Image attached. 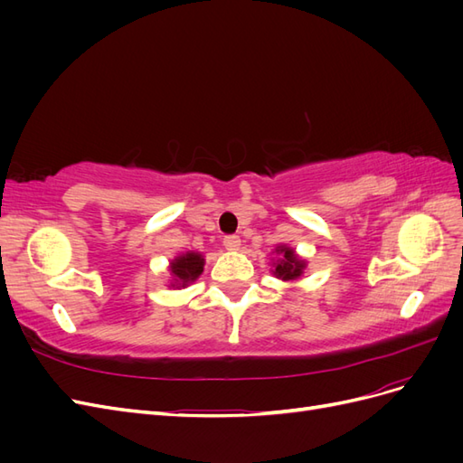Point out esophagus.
Segmentation results:
<instances>
[{
    "label": "esophagus",
    "instance_id": "obj_1",
    "mask_svg": "<svg viewBox=\"0 0 463 463\" xmlns=\"http://www.w3.org/2000/svg\"><path fill=\"white\" fill-rule=\"evenodd\" d=\"M223 247H226L228 250H240V247H241L240 235H226V237H223Z\"/></svg>",
    "mask_w": 463,
    "mask_h": 463
}]
</instances>
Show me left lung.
Segmentation results:
<instances>
[{
	"label": "left lung",
	"instance_id": "obj_1",
	"mask_svg": "<svg viewBox=\"0 0 463 463\" xmlns=\"http://www.w3.org/2000/svg\"><path fill=\"white\" fill-rule=\"evenodd\" d=\"M274 255L272 260V274L282 279V282H298V279L303 278L305 270H307V260L303 257L298 255V250L286 245V243H279L274 249Z\"/></svg>",
	"mask_w": 463,
	"mask_h": 463
}]
</instances>
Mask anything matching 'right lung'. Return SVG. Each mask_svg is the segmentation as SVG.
Here are the masks:
<instances>
[{"label":"right lung","mask_w":463,"mask_h":463,"mask_svg":"<svg viewBox=\"0 0 463 463\" xmlns=\"http://www.w3.org/2000/svg\"><path fill=\"white\" fill-rule=\"evenodd\" d=\"M167 270L172 274L170 284L167 288L181 289L191 286L194 279H197L204 270V257L199 250H185V253H179L175 259L170 260Z\"/></svg>","instance_id":"right-lung-1"}]
</instances>
